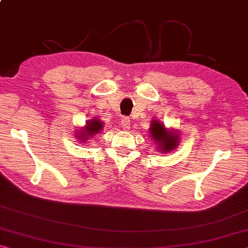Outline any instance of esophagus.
I'll list each match as a JSON object with an SVG mask.
<instances>
[{
  "label": "esophagus",
  "mask_w": 248,
  "mask_h": 248,
  "mask_svg": "<svg viewBox=\"0 0 248 248\" xmlns=\"http://www.w3.org/2000/svg\"><path fill=\"white\" fill-rule=\"evenodd\" d=\"M121 125H122V128L126 131V129H128L129 126H131V122H129L127 117H123V119L121 120Z\"/></svg>",
  "instance_id": "1"
}]
</instances>
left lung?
<instances>
[{
    "label": "left lung",
    "mask_w": 248,
    "mask_h": 248,
    "mask_svg": "<svg viewBox=\"0 0 248 248\" xmlns=\"http://www.w3.org/2000/svg\"><path fill=\"white\" fill-rule=\"evenodd\" d=\"M150 136L156 144V150L159 154L170 153L180 145V133L173 128H166L159 120H153L151 123Z\"/></svg>",
    "instance_id": "obj_1"
}]
</instances>
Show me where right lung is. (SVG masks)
<instances>
[{
  "label": "right lung",
  "instance_id": "obj_1",
  "mask_svg": "<svg viewBox=\"0 0 248 248\" xmlns=\"http://www.w3.org/2000/svg\"><path fill=\"white\" fill-rule=\"evenodd\" d=\"M104 123L101 120H98L97 117H93L92 120H89L86 122L85 126L79 128L78 132L75 133V137L78 139L81 143H87L89 140L92 139L95 134L103 131V125Z\"/></svg>",
  "mask_w": 248,
  "mask_h": 248
}]
</instances>
